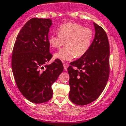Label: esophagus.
<instances>
[{
	"mask_svg": "<svg viewBox=\"0 0 126 126\" xmlns=\"http://www.w3.org/2000/svg\"><path fill=\"white\" fill-rule=\"evenodd\" d=\"M63 66H64V71H66L68 67V64L65 62H63Z\"/></svg>",
	"mask_w": 126,
	"mask_h": 126,
	"instance_id": "34e87169",
	"label": "esophagus"
}]
</instances>
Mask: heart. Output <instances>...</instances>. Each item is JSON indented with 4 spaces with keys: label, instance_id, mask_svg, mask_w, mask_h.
I'll return each instance as SVG.
<instances>
[{
    "label": "heart",
    "instance_id": "obj_1",
    "mask_svg": "<svg viewBox=\"0 0 126 126\" xmlns=\"http://www.w3.org/2000/svg\"><path fill=\"white\" fill-rule=\"evenodd\" d=\"M58 33L49 35L48 41L54 48H60L66 42V46L55 54V57L62 61L71 60L75 56L84 55L90 48L94 36L92 29L73 22L60 26Z\"/></svg>",
    "mask_w": 126,
    "mask_h": 126
}]
</instances>
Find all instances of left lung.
I'll list each match as a JSON object with an SVG mask.
<instances>
[{"label": "left lung", "mask_w": 126, "mask_h": 126, "mask_svg": "<svg viewBox=\"0 0 126 126\" xmlns=\"http://www.w3.org/2000/svg\"><path fill=\"white\" fill-rule=\"evenodd\" d=\"M95 36L90 48L68 68L69 97L72 103L86 105L97 99L109 76V43L104 29L94 23Z\"/></svg>", "instance_id": "obj_1"}]
</instances>
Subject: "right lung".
I'll return each mask as SVG.
<instances>
[{
    "label": "right lung",
    "instance_id": "add662e5",
    "mask_svg": "<svg viewBox=\"0 0 126 126\" xmlns=\"http://www.w3.org/2000/svg\"><path fill=\"white\" fill-rule=\"evenodd\" d=\"M50 18H33L18 33L12 55V68L15 83L23 96L33 103H43L52 97L51 85L63 71L59 59L51 64L48 41Z\"/></svg>",
    "mask_w": 126,
    "mask_h": 126
}]
</instances>
